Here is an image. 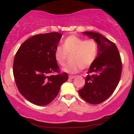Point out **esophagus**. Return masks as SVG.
<instances>
[{
	"label": "esophagus",
	"instance_id": "esophagus-1",
	"mask_svg": "<svg viewBox=\"0 0 134 134\" xmlns=\"http://www.w3.org/2000/svg\"><path fill=\"white\" fill-rule=\"evenodd\" d=\"M74 77H76V76H72V75H70V76H69V78L70 79H74Z\"/></svg>",
	"mask_w": 134,
	"mask_h": 134
}]
</instances>
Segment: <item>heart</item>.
<instances>
[{
	"label": "heart",
	"instance_id": "obj_1",
	"mask_svg": "<svg viewBox=\"0 0 134 134\" xmlns=\"http://www.w3.org/2000/svg\"><path fill=\"white\" fill-rule=\"evenodd\" d=\"M62 47H57L54 56L60 66L65 65L68 57L70 56V62L63 69L68 73H77L81 68L90 67L98 53V44L96 41L92 39L86 40L75 35L65 38Z\"/></svg>",
	"mask_w": 134,
	"mask_h": 134
}]
</instances>
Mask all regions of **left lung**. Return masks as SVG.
<instances>
[{
    "instance_id": "left-lung-1",
    "label": "left lung",
    "mask_w": 134,
    "mask_h": 134,
    "mask_svg": "<svg viewBox=\"0 0 134 134\" xmlns=\"http://www.w3.org/2000/svg\"><path fill=\"white\" fill-rule=\"evenodd\" d=\"M98 44V53L90 66L85 85L79 90L80 96L90 104L107 99L117 87L122 71V63L116 44L103 35L93 32L83 33Z\"/></svg>"
}]
</instances>
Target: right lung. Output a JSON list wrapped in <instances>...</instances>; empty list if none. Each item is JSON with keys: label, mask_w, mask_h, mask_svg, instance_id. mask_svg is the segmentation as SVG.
Segmentation results:
<instances>
[{"label": "right lung", "mask_w": 134, "mask_h": 134, "mask_svg": "<svg viewBox=\"0 0 134 134\" xmlns=\"http://www.w3.org/2000/svg\"><path fill=\"white\" fill-rule=\"evenodd\" d=\"M62 35L57 32L34 35L20 46L14 57L13 74L19 93L36 105L51 103L68 80L60 73L54 53ZM57 72V75H53Z\"/></svg>", "instance_id": "obj_1"}]
</instances>
